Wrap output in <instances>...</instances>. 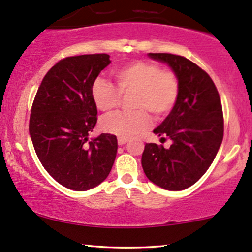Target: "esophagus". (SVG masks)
I'll return each instance as SVG.
<instances>
[{"instance_id":"34e87169","label":"esophagus","mask_w":252,"mask_h":252,"mask_svg":"<svg viewBox=\"0 0 252 252\" xmlns=\"http://www.w3.org/2000/svg\"><path fill=\"white\" fill-rule=\"evenodd\" d=\"M128 138H126V137H118V140H117V142H118V144H120V146H123V144H126V143H128Z\"/></svg>"}]
</instances>
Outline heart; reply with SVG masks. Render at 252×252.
Returning <instances> with one entry per match:
<instances>
[{
  "label": "heart",
  "instance_id": "b5f03b06",
  "mask_svg": "<svg viewBox=\"0 0 252 252\" xmlns=\"http://www.w3.org/2000/svg\"><path fill=\"white\" fill-rule=\"evenodd\" d=\"M117 89L108 80L97 78L91 86V97L100 111H110L120 103L121 94H131L132 111H117L100 121L108 134L130 138L149 126L150 116L162 118L174 108L179 97V80L170 70H161L156 63L136 60L112 71Z\"/></svg>",
  "mask_w": 252,
  "mask_h": 252
}]
</instances>
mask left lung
Returning a JSON list of instances; mask_svg holds the SVG:
<instances>
[{"instance_id":"left-lung-1","label":"left lung","mask_w":252,"mask_h":252,"mask_svg":"<svg viewBox=\"0 0 252 252\" xmlns=\"http://www.w3.org/2000/svg\"><path fill=\"white\" fill-rule=\"evenodd\" d=\"M164 63L179 80L174 108L154 134L161 142L169 138V148L147 143L142 154L144 174L153 184L168 190H182L194 185L215 160L222 136L224 120L218 90L211 77L185 57L149 53Z\"/></svg>"}]
</instances>
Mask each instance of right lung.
<instances>
[{"label": "right lung", "instance_id": "1", "mask_svg": "<svg viewBox=\"0 0 252 252\" xmlns=\"http://www.w3.org/2000/svg\"><path fill=\"white\" fill-rule=\"evenodd\" d=\"M110 62L109 54H84L57 63L34 98L30 135L43 168L73 190H88L108 178L117 137L100 134L89 142L97 123L91 86Z\"/></svg>", "mask_w": 252, "mask_h": 252}]
</instances>
